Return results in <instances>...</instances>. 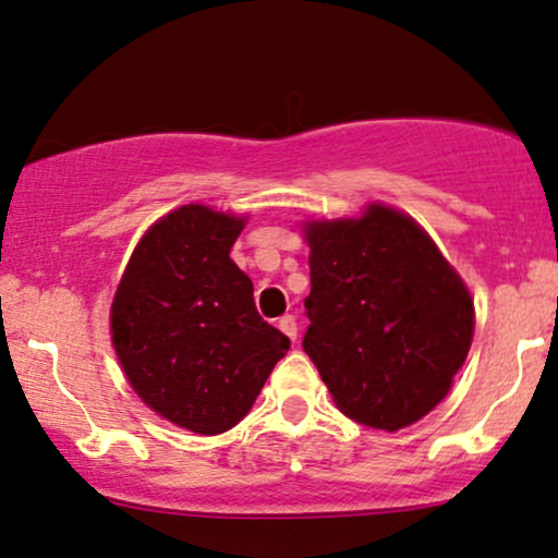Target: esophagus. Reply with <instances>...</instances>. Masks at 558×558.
Returning a JSON list of instances; mask_svg holds the SVG:
<instances>
[{"mask_svg":"<svg viewBox=\"0 0 558 558\" xmlns=\"http://www.w3.org/2000/svg\"><path fill=\"white\" fill-rule=\"evenodd\" d=\"M278 327L288 335V338L296 340V335H299V322H296V317H293V314H286V317H280V319H278Z\"/></svg>","mask_w":558,"mask_h":558,"instance_id":"34e87169","label":"esophagus"}]
</instances>
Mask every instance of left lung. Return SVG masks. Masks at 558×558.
Instances as JSON below:
<instances>
[{
	"mask_svg": "<svg viewBox=\"0 0 558 558\" xmlns=\"http://www.w3.org/2000/svg\"><path fill=\"white\" fill-rule=\"evenodd\" d=\"M304 351L355 424L398 432L434 411L473 343L471 291L411 215L308 220Z\"/></svg>",
	"mask_w": 558,
	"mask_h": 558,
	"instance_id": "1",
	"label": "left lung"
}]
</instances>
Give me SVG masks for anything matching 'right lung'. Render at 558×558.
Masks as SVG:
<instances>
[{"label": "right lung", "mask_w": 558, "mask_h": 558, "mask_svg": "<svg viewBox=\"0 0 558 558\" xmlns=\"http://www.w3.org/2000/svg\"><path fill=\"white\" fill-rule=\"evenodd\" d=\"M244 218L184 205L153 223L111 304V340L140 400L213 436L250 413L291 340L257 314L228 254Z\"/></svg>", "instance_id": "right-lung-1"}]
</instances>
